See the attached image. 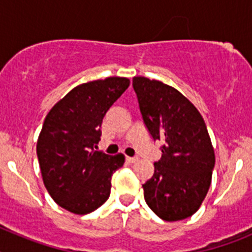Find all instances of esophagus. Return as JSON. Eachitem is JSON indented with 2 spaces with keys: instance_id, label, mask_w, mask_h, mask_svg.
I'll return each mask as SVG.
<instances>
[{
  "instance_id": "1",
  "label": "esophagus",
  "mask_w": 252,
  "mask_h": 252,
  "mask_svg": "<svg viewBox=\"0 0 252 252\" xmlns=\"http://www.w3.org/2000/svg\"><path fill=\"white\" fill-rule=\"evenodd\" d=\"M126 160H127L128 162H131V164H132V162H136L137 160H139V158H137V157H133V158L126 157Z\"/></svg>"
}]
</instances>
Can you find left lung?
<instances>
[{
    "mask_svg": "<svg viewBox=\"0 0 252 252\" xmlns=\"http://www.w3.org/2000/svg\"><path fill=\"white\" fill-rule=\"evenodd\" d=\"M140 111L161 159L154 164L144 198L158 217L174 222L197 212L212 182L215 149L204 120L178 90L146 77H133Z\"/></svg>",
    "mask_w": 252,
    "mask_h": 252,
    "instance_id": "obj_1",
    "label": "left lung"
}]
</instances>
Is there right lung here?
Segmentation results:
<instances>
[{
	"instance_id": "obj_1",
	"label": "right lung",
	"mask_w": 252,
	"mask_h": 252,
	"mask_svg": "<svg viewBox=\"0 0 252 252\" xmlns=\"http://www.w3.org/2000/svg\"><path fill=\"white\" fill-rule=\"evenodd\" d=\"M130 79L108 77L74 87L46 115L36 144L44 186L55 203L74 215L101 207L111 193V179L125 162L95 151L102 120L127 90Z\"/></svg>"
}]
</instances>
